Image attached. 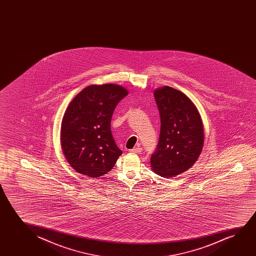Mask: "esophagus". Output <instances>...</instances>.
<instances>
[{"instance_id":"obj_1","label":"esophagus","mask_w":256,"mask_h":256,"mask_svg":"<svg viewBox=\"0 0 256 256\" xmlns=\"http://www.w3.org/2000/svg\"><path fill=\"white\" fill-rule=\"evenodd\" d=\"M142 151V148L140 147L134 148L132 150H130V153H136V154H140V152Z\"/></svg>"}]
</instances>
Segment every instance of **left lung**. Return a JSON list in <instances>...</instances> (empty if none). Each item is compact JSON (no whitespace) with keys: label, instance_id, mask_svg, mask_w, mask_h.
Here are the masks:
<instances>
[{"label":"left lung","instance_id":"obj_1","mask_svg":"<svg viewBox=\"0 0 256 256\" xmlns=\"http://www.w3.org/2000/svg\"><path fill=\"white\" fill-rule=\"evenodd\" d=\"M161 118V131L150 167L158 175L173 178L192 168L202 152L204 140L200 112L182 92L170 86L154 91Z\"/></svg>","mask_w":256,"mask_h":256}]
</instances>
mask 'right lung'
Returning a JSON list of instances; mask_svg holds the SVG:
<instances>
[{
  "instance_id": "1",
  "label": "right lung",
  "mask_w": 256,
  "mask_h": 256,
  "mask_svg": "<svg viewBox=\"0 0 256 256\" xmlns=\"http://www.w3.org/2000/svg\"><path fill=\"white\" fill-rule=\"evenodd\" d=\"M128 94L120 84H91L70 102L61 122L60 142L72 168L94 178L112 170L122 151L110 124L118 102Z\"/></svg>"
}]
</instances>
